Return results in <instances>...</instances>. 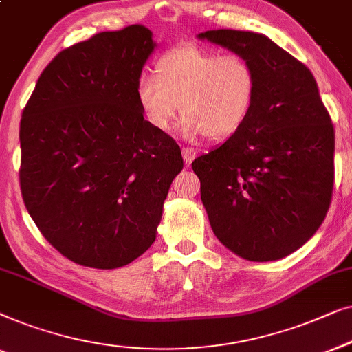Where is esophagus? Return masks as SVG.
<instances>
[{"label":"esophagus","mask_w":352,"mask_h":352,"mask_svg":"<svg viewBox=\"0 0 352 352\" xmlns=\"http://www.w3.org/2000/svg\"><path fill=\"white\" fill-rule=\"evenodd\" d=\"M182 155H183V161H185V164H191L192 160L196 157V150L195 148H183Z\"/></svg>","instance_id":"obj_1"}]
</instances>
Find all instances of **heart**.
I'll return each mask as SVG.
<instances>
[{
	"mask_svg": "<svg viewBox=\"0 0 352 352\" xmlns=\"http://www.w3.org/2000/svg\"><path fill=\"white\" fill-rule=\"evenodd\" d=\"M156 76L137 82V102L151 127L167 132L178 113L188 137L225 140L249 118L256 97V72L245 57L182 44L162 54Z\"/></svg>",
	"mask_w": 352,
	"mask_h": 352,
	"instance_id": "obj_1",
	"label": "heart"
}]
</instances>
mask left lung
Returning a JSON list of instances; mask_svg holds the SVG:
<instances>
[{
    "label": "left lung",
    "instance_id": "8db88e82",
    "mask_svg": "<svg viewBox=\"0 0 352 352\" xmlns=\"http://www.w3.org/2000/svg\"><path fill=\"white\" fill-rule=\"evenodd\" d=\"M256 72V97L234 135L196 157L201 199L219 241L250 261L300 249L322 225L335 180V131L309 68L265 34H201Z\"/></svg>",
    "mask_w": 352,
    "mask_h": 352
}]
</instances>
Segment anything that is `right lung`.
Segmentation results:
<instances>
[{"label":"right lung","instance_id":"right-lung-1","mask_svg":"<svg viewBox=\"0 0 352 352\" xmlns=\"http://www.w3.org/2000/svg\"><path fill=\"white\" fill-rule=\"evenodd\" d=\"M156 44L129 25L63 49L21 121V190L34 225L73 263L120 268L156 239L183 169L180 146L143 120L142 68Z\"/></svg>","mask_w":352,"mask_h":352}]
</instances>
